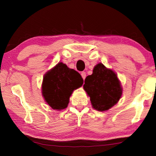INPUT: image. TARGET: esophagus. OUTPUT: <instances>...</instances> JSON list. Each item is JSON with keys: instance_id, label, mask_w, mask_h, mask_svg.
<instances>
[{"instance_id": "34e87169", "label": "esophagus", "mask_w": 156, "mask_h": 156, "mask_svg": "<svg viewBox=\"0 0 156 156\" xmlns=\"http://www.w3.org/2000/svg\"><path fill=\"white\" fill-rule=\"evenodd\" d=\"M81 75H82V77L83 78V80H84L85 78H86V73H85L84 72H82V73H81Z\"/></svg>"}]
</instances>
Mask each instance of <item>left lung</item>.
Segmentation results:
<instances>
[{
	"mask_svg": "<svg viewBox=\"0 0 156 156\" xmlns=\"http://www.w3.org/2000/svg\"><path fill=\"white\" fill-rule=\"evenodd\" d=\"M83 87L90 97L92 107L99 112L113 107L119 101L123 91L116 74L102 63L97 64L92 74L87 76Z\"/></svg>",
	"mask_w": 156,
	"mask_h": 156,
	"instance_id": "left-lung-1",
	"label": "left lung"
}]
</instances>
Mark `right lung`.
<instances>
[{"label": "right lung", "mask_w": 156, "mask_h": 156, "mask_svg": "<svg viewBox=\"0 0 156 156\" xmlns=\"http://www.w3.org/2000/svg\"><path fill=\"white\" fill-rule=\"evenodd\" d=\"M80 74L69 69L65 64L59 62L44 74L42 84V94L51 108L65 109L74 89L83 84Z\"/></svg>", "instance_id": "add662e5"}]
</instances>
